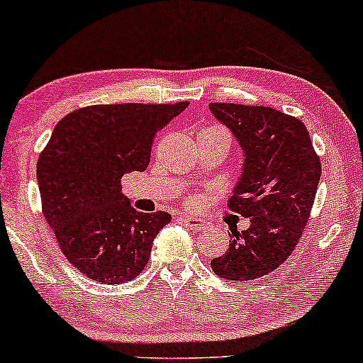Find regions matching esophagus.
Here are the masks:
<instances>
[{"label":"esophagus","mask_w":363,"mask_h":363,"mask_svg":"<svg viewBox=\"0 0 363 363\" xmlns=\"http://www.w3.org/2000/svg\"><path fill=\"white\" fill-rule=\"evenodd\" d=\"M182 220H183V223L186 225V227L195 230V232H199V230H206V228H208V225H210L208 222H205V220L196 218V216H191V215H185Z\"/></svg>","instance_id":"obj_1"}]
</instances>
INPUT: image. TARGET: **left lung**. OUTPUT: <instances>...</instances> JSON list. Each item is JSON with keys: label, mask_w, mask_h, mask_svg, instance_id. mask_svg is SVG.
<instances>
[{"label": "left lung", "mask_w": 363, "mask_h": 363, "mask_svg": "<svg viewBox=\"0 0 363 363\" xmlns=\"http://www.w3.org/2000/svg\"><path fill=\"white\" fill-rule=\"evenodd\" d=\"M210 111L243 152L228 206L250 220L247 230H232L230 248L210 265L220 279L250 281L281 265L302 237L322 164L307 128L294 116L235 103H210Z\"/></svg>", "instance_id": "1"}]
</instances>
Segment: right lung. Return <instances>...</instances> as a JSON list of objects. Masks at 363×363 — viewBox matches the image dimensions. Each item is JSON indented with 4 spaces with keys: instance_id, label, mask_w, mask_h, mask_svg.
Returning <instances> with one entry per match:
<instances>
[{
    "instance_id": "obj_1",
    "label": "right lung",
    "mask_w": 363,
    "mask_h": 363,
    "mask_svg": "<svg viewBox=\"0 0 363 363\" xmlns=\"http://www.w3.org/2000/svg\"><path fill=\"white\" fill-rule=\"evenodd\" d=\"M186 106L93 105L56 123L36 167L43 215L68 262L91 280L125 284L147 267L172 215L135 210L120 182L147 170L153 136Z\"/></svg>"
}]
</instances>
